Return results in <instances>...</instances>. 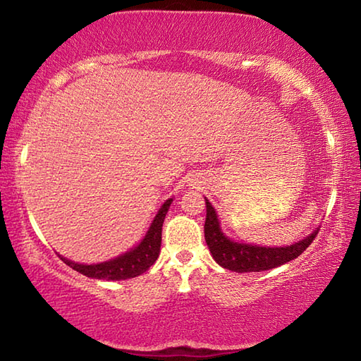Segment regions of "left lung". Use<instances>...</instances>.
<instances>
[{
    "mask_svg": "<svg viewBox=\"0 0 361 361\" xmlns=\"http://www.w3.org/2000/svg\"><path fill=\"white\" fill-rule=\"evenodd\" d=\"M205 205L207 218L204 232L207 245H209L213 259L219 266L234 272H261L282 266L285 262L298 258L314 242L317 234H319V229H315L305 239L288 247H259L248 245V243H239L229 240L223 234L221 228H219L216 212L209 202V199H205Z\"/></svg>",
    "mask_w": 361,
    "mask_h": 361,
    "instance_id": "left-lung-1",
    "label": "left lung"
}]
</instances>
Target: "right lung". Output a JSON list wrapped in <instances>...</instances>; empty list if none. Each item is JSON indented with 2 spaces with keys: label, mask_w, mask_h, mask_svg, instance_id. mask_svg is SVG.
<instances>
[{
  "label": "right lung",
  "mask_w": 361,
  "mask_h": 361,
  "mask_svg": "<svg viewBox=\"0 0 361 361\" xmlns=\"http://www.w3.org/2000/svg\"><path fill=\"white\" fill-rule=\"evenodd\" d=\"M173 199H169L164 202L161 210L157 212L154 221L151 223L148 232H146L145 239L138 243L135 248L130 252L118 256V258L109 259L100 264H78L66 258H62L66 266L75 269L79 274L85 277H92L99 280H126L133 279L148 271L157 259L159 252H161L162 242V224L166 218L169 207Z\"/></svg>",
  "instance_id": "obj_1"
}]
</instances>
